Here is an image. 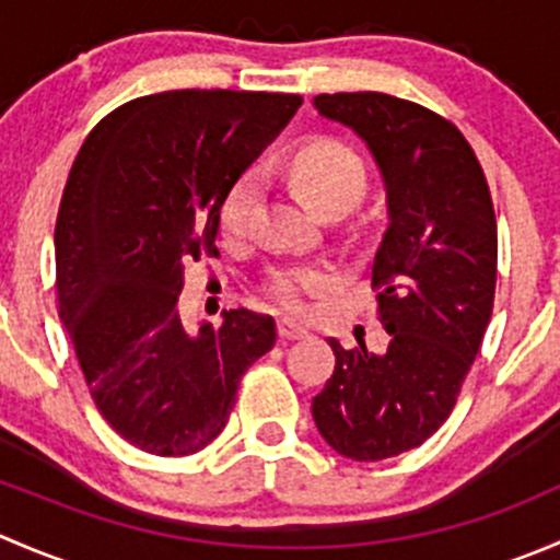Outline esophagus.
<instances>
[{
    "mask_svg": "<svg viewBox=\"0 0 560 560\" xmlns=\"http://www.w3.org/2000/svg\"><path fill=\"white\" fill-rule=\"evenodd\" d=\"M308 336V327L298 325L295 319H279V338H284V341H295V338H306Z\"/></svg>",
    "mask_w": 560,
    "mask_h": 560,
    "instance_id": "obj_1",
    "label": "esophagus"
}]
</instances>
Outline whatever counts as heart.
Wrapping results in <instances>:
<instances>
[{
  "label": "heart",
  "mask_w": 560,
  "mask_h": 560,
  "mask_svg": "<svg viewBox=\"0 0 560 560\" xmlns=\"http://www.w3.org/2000/svg\"><path fill=\"white\" fill-rule=\"evenodd\" d=\"M287 171H290V180L295 184L298 195L312 202L316 211L327 213V217H338V213L349 211L365 195V186H369V171H365L363 156L352 145L341 143L336 138L306 140L290 156ZM259 195H262V184H259L257 171L241 173L230 184V189L222 197V208H219L222 228L230 235L248 233L254 217H257ZM330 284L332 270L322 268V265L284 268L276 270L273 279H270V295L281 306L301 308L303 295L322 292Z\"/></svg>",
  "instance_id": "obj_1"
}]
</instances>
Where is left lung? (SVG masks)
I'll list each match as a JSON object with an SVG mask.
<instances>
[{"mask_svg": "<svg viewBox=\"0 0 560 560\" xmlns=\"http://www.w3.org/2000/svg\"><path fill=\"white\" fill-rule=\"evenodd\" d=\"M319 116L365 140L387 191L389 224L371 281L387 352L343 349L314 398L322 439L349 460H385L442 428L482 347L495 295L493 200L453 121L380 92L314 97Z\"/></svg>", "mask_w": 560, "mask_h": 560, "instance_id": "8db88e82", "label": "left lung"}]
</instances>
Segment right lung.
<instances>
[{"label":"right lung","mask_w":560,"mask_h":560,"mask_svg":"<svg viewBox=\"0 0 560 560\" xmlns=\"http://www.w3.org/2000/svg\"><path fill=\"white\" fill-rule=\"evenodd\" d=\"M298 94L180 89L107 113L72 162L56 219V295L107 425L162 457L224 431L241 376L276 343L246 308L186 332L184 265L219 257L224 191L287 127Z\"/></svg>","instance_id":"obj_1"}]
</instances>
